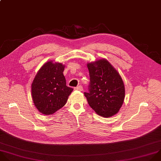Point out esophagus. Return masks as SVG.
I'll use <instances>...</instances> for the list:
<instances>
[{
    "label": "esophagus",
    "instance_id": "esophagus-1",
    "mask_svg": "<svg viewBox=\"0 0 161 161\" xmlns=\"http://www.w3.org/2000/svg\"><path fill=\"white\" fill-rule=\"evenodd\" d=\"M75 89L79 90V91H82V90H83V87H82V86H79L76 87L75 88Z\"/></svg>",
    "mask_w": 161,
    "mask_h": 161
}]
</instances>
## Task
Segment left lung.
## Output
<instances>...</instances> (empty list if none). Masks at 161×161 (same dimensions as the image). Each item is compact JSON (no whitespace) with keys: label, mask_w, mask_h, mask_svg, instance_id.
<instances>
[{"label":"left lung","mask_w":161,"mask_h":161,"mask_svg":"<svg viewBox=\"0 0 161 161\" xmlns=\"http://www.w3.org/2000/svg\"><path fill=\"white\" fill-rule=\"evenodd\" d=\"M89 92H84L89 106L98 115L108 118L118 113L125 97V87L119 73L104 58L91 63Z\"/></svg>","instance_id":"left-lung-1"}]
</instances>
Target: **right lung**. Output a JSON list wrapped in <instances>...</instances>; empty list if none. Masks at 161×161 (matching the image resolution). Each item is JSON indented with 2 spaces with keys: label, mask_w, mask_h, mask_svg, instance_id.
I'll return each mask as SVG.
<instances>
[{
  "label": "right lung",
  "mask_w": 161,
  "mask_h": 161,
  "mask_svg": "<svg viewBox=\"0 0 161 161\" xmlns=\"http://www.w3.org/2000/svg\"><path fill=\"white\" fill-rule=\"evenodd\" d=\"M64 69L61 63L49 61L41 67L31 84L34 103L44 115H52L62 108L73 91L66 85Z\"/></svg>",
  "instance_id": "add662e5"
}]
</instances>
